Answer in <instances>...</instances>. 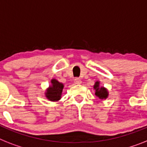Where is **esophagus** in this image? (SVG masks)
<instances>
[{
    "mask_svg": "<svg viewBox=\"0 0 147 147\" xmlns=\"http://www.w3.org/2000/svg\"><path fill=\"white\" fill-rule=\"evenodd\" d=\"M81 82H82V81H81L80 79L76 78V79H75V80H74V83H75V84L80 85V84H81Z\"/></svg>",
    "mask_w": 147,
    "mask_h": 147,
    "instance_id": "34e87169",
    "label": "esophagus"
}]
</instances>
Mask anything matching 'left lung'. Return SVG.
I'll use <instances>...</instances> for the list:
<instances>
[{"mask_svg":"<svg viewBox=\"0 0 147 147\" xmlns=\"http://www.w3.org/2000/svg\"><path fill=\"white\" fill-rule=\"evenodd\" d=\"M94 89L95 90V93L94 94L97 97L103 100V99H107L109 96L108 90L105 87L100 86V82L99 81H96L94 82V86H93Z\"/></svg>","mask_w":147,"mask_h":147,"instance_id":"obj_1","label":"left lung"}]
</instances>
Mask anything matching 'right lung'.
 Instances as JSON below:
<instances>
[{
    "instance_id": "1",
    "label": "right lung",
    "mask_w": 147,
    "mask_h": 147,
    "mask_svg": "<svg viewBox=\"0 0 147 147\" xmlns=\"http://www.w3.org/2000/svg\"><path fill=\"white\" fill-rule=\"evenodd\" d=\"M64 84L55 80H51V85L47 88L45 92V96L49 100L51 101H58L61 98Z\"/></svg>"
}]
</instances>
